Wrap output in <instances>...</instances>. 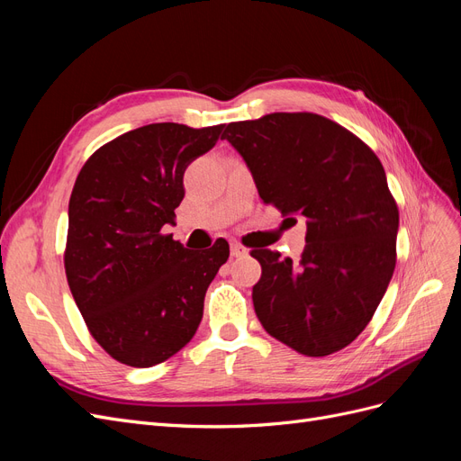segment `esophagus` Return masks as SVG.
Returning a JSON list of instances; mask_svg holds the SVG:
<instances>
[{
	"instance_id": "esophagus-1",
	"label": "esophagus",
	"mask_w": 461,
	"mask_h": 461,
	"mask_svg": "<svg viewBox=\"0 0 461 461\" xmlns=\"http://www.w3.org/2000/svg\"><path fill=\"white\" fill-rule=\"evenodd\" d=\"M230 256L232 258H244V256H248V249L239 242H232L230 244Z\"/></svg>"
}]
</instances>
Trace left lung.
<instances>
[{
	"label": "left lung",
	"instance_id": "1",
	"mask_svg": "<svg viewBox=\"0 0 461 461\" xmlns=\"http://www.w3.org/2000/svg\"><path fill=\"white\" fill-rule=\"evenodd\" d=\"M222 138L246 161L259 198L308 225L296 263L252 249L263 329L303 356L342 350L367 327L396 267L400 215L379 158L315 113L230 122Z\"/></svg>",
	"mask_w": 461,
	"mask_h": 461
}]
</instances>
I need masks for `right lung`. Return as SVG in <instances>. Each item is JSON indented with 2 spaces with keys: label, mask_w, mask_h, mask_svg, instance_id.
<instances>
[{
  "label": "right lung",
  "mask_w": 461,
  "mask_h": 461,
  "mask_svg": "<svg viewBox=\"0 0 461 461\" xmlns=\"http://www.w3.org/2000/svg\"><path fill=\"white\" fill-rule=\"evenodd\" d=\"M225 124L153 122L117 136L82 167L68 200L65 273L95 342L121 364L151 367L185 348L229 244L194 254L163 227L185 198L186 167Z\"/></svg>",
  "instance_id": "add662e5"
}]
</instances>
